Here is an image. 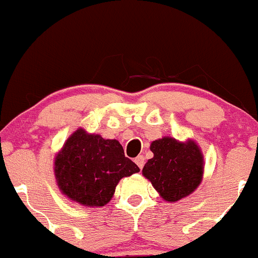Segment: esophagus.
I'll use <instances>...</instances> for the list:
<instances>
[{
  "label": "esophagus",
  "instance_id": "obj_1",
  "mask_svg": "<svg viewBox=\"0 0 258 258\" xmlns=\"http://www.w3.org/2000/svg\"><path fill=\"white\" fill-rule=\"evenodd\" d=\"M135 163H137L138 166H139V168H143L144 167V163H145V157L143 156V155H139V156L135 159Z\"/></svg>",
  "mask_w": 258,
  "mask_h": 258
}]
</instances>
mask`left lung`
<instances>
[{
    "label": "left lung",
    "instance_id": "8db88e82",
    "mask_svg": "<svg viewBox=\"0 0 258 258\" xmlns=\"http://www.w3.org/2000/svg\"><path fill=\"white\" fill-rule=\"evenodd\" d=\"M150 150L154 157L145 163L143 174L165 201H179L201 183L203 156L193 141L183 144L162 138L152 141Z\"/></svg>",
    "mask_w": 258,
    "mask_h": 258
}]
</instances>
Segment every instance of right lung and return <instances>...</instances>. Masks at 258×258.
Listing matches in <instances>:
<instances>
[{
  "mask_svg": "<svg viewBox=\"0 0 258 258\" xmlns=\"http://www.w3.org/2000/svg\"><path fill=\"white\" fill-rule=\"evenodd\" d=\"M140 168L125 157L117 140L79 129L66 140L55 159V177L63 195L80 204L103 207L123 177Z\"/></svg>",
  "mask_w": 258,
  "mask_h": 258,
  "instance_id": "obj_1",
  "label": "right lung"
}]
</instances>
